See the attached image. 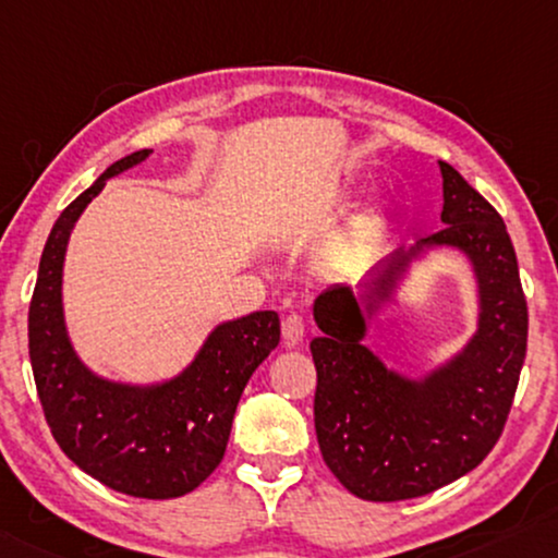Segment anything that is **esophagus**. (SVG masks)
I'll return each instance as SVG.
<instances>
[{
	"mask_svg": "<svg viewBox=\"0 0 558 558\" xmlns=\"http://www.w3.org/2000/svg\"><path fill=\"white\" fill-rule=\"evenodd\" d=\"M305 336V324L301 316H295V313H290V316L282 318V339H286L288 347H295V343H301Z\"/></svg>",
	"mask_w": 558,
	"mask_h": 558,
	"instance_id": "esophagus-1",
	"label": "esophagus"
}]
</instances>
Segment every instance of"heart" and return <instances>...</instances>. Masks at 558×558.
<instances>
[{
    "instance_id": "1",
    "label": "heart",
    "mask_w": 558,
    "mask_h": 558,
    "mask_svg": "<svg viewBox=\"0 0 558 558\" xmlns=\"http://www.w3.org/2000/svg\"><path fill=\"white\" fill-rule=\"evenodd\" d=\"M376 234H379V222H368L361 227V230L354 232V238H351L347 245H343L341 253L347 257H356L361 253H366L368 247H372V242L376 240Z\"/></svg>"
}]
</instances>
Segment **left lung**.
I'll return each mask as SVG.
<instances>
[{
  "label": "left lung",
  "instance_id": "left-lung-1",
  "mask_svg": "<svg viewBox=\"0 0 558 558\" xmlns=\"http://www.w3.org/2000/svg\"><path fill=\"white\" fill-rule=\"evenodd\" d=\"M442 171V230L397 247L372 280L331 286L313 303L318 447L341 485L364 500L427 496L481 465L511 412L529 339V308L504 219L450 163ZM454 246L478 280V331L422 380L391 373L363 347L365 320L390 300L412 259Z\"/></svg>",
  "mask_w": 558,
  "mask_h": 558
}]
</instances>
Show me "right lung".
I'll use <instances>...</instances> for the list:
<instances>
[{
	"mask_svg": "<svg viewBox=\"0 0 558 558\" xmlns=\"http://www.w3.org/2000/svg\"><path fill=\"white\" fill-rule=\"evenodd\" d=\"M116 161L54 222L29 303V361L54 442L83 473L133 498H179L222 462L245 384L280 341L276 311L225 320L174 379L148 387L108 381L77 359L62 316L70 232L106 182L148 159Z\"/></svg>",
	"mask_w": 558,
	"mask_h": 558,
	"instance_id": "add662e5",
	"label": "right lung"
}]
</instances>
